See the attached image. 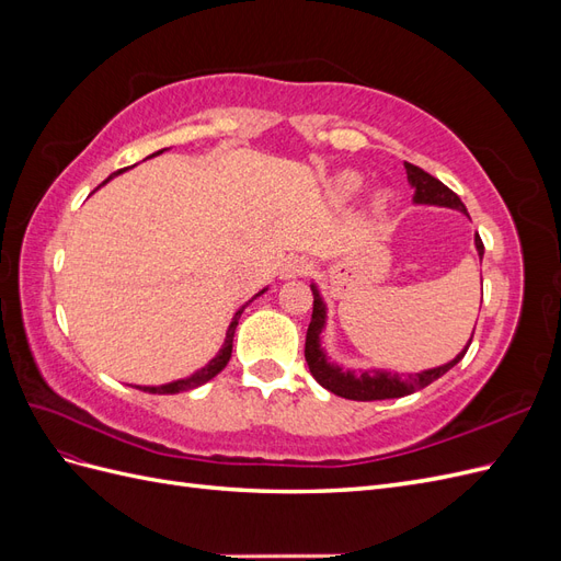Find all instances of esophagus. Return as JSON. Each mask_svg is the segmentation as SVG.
I'll return each instance as SVG.
<instances>
[{
  "instance_id": "esophagus-1",
  "label": "esophagus",
  "mask_w": 561,
  "mask_h": 561,
  "mask_svg": "<svg viewBox=\"0 0 561 561\" xmlns=\"http://www.w3.org/2000/svg\"><path fill=\"white\" fill-rule=\"evenodd\" d=\"M311 268V262L307 257H287L283 264H280V278L283 280H293V278H299L304 274H309Z\"/></svg>"
}]
</instances>
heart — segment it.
Returning a JSON list of instances; mask_svg holds the SVG:
<instances>
[{
	"label": "heart",
	"instance_id": "1",
	"mask_svg": "<svg viewBox=\"0 0 561 561\" xmlns=\"http://www.w3.org/2000/svg\"><path fill=\"white\" fill-rule=\"evenodd\" d=\"M363 184H365V178H363L360 173H355V171H342V173H336V175L330 180V194H332L336 201H351L353 196L360 194ZM388 203H390V192H388V190H379V192L371 194L369 206H371V210H375V213H381V210L388 208Z\"/></svg>",
	"mask_w": 561,
	"mask_h": 561
}]
</instances>
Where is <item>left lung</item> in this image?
<instances>
[{
	"label": "left lung",
	"instance_id": "left-lung-1",
	"mask_svg": "<svg viewBox=\"0 0 561 561\" xmlns=\"http://www.w3.org/2000/svg\"><path fill=\"white\" fill-rule=\"evenodd\" d=\"M404 171H407V182H410L414 190L412 201L416 203V206H439V208H451V210L468 215L461 198H458L449 190V186H445L443 182L435 180L426 171H421V168L414 163H404ZM474 248H478V257L482 262L484 245H482L480 233H474ZM311 293H313V316H311L309 330H307V346H304V355H307L309 371L313 375V379L339 398L369 402V400H390V398L410 396V393H414V390L426 388L435 379L447 375V371L456 363H461V358L472 342V336H470L466 348L458 353L454 360L439 365V367H433V369L416 371V375H398V371H390V369H358V371L344 369L342 365L332 363L328 358L325 348H322L320 334L325 332V325H328V304L322 301V295H320L316 283H311Z\"/></svg>",
	"mask_w": 561,
	"mask_h": 561
}]
</instances>
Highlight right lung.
Wrapping results in <instances>:
<instances>
[{"label":"right lung","mask_w":561,"mask_h":561,"mask_svg":"<svg viewBox=\"0 0 561 561\" xmlns=\"http://www.w3.org/2000/svg\"><path fill=\"white\" fill-rule=\"evenodd\" d=\"M157 154H163V149H159ZM157 154H151V157H157ZM149 159V157H147ZM133 168V165H130ZM128 168H122V171H116V173H112L103 184H107L112 178H116V175H122V173H126ZM268 290V287H264V290H260L257 295H254L250 301H254L257 297H262L264 293ZM250 301H245L243 307L233 313V318H231V325H229V330H227V339H225V344H222V348L217 351V355L215 358L206 365V367H201V369H196L194 375H190V377H184V379H175V381H171V383H161V386H138L140 390H147V393H159V396H173V393H182V390H192V388H198V386H203L206 381H210L213 377H217L219 371H222L225 367H227V363H229V358H231V348H233V332H236V325H239V318H241V313L245 311V307Z\"/></svg>","instance_id":"obj_1"}]
</instances>
